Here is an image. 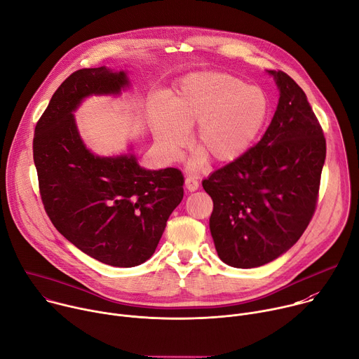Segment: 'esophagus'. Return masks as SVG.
I'll return each instance as SVG.
<instances>
[{
  "instance_id": "esophagus-1",
  "label": "esophagus",
  "mask_w": 359,
  "mask_h": 359,
  "mask_svg": "<svg viewBox=\"0 0 359 359\" xmlns=\"http://www.w3.org/2000/svg\"><path fill=\"white\" fill-rule=\"evenodd\" d=\"M184 186H186V189L189 191H196L198 189V182L196 179H193V177H186Z\"/></svg>"
}]
</instances>
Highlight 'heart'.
<instances>
[{
	"label": "heart",
	"instance_id": "heart-1",
	"mask_svg": "<svg viewBox=\"0 0 359 359\" xmlns=\"http://www.w3.org/2000/svg\"><path fill=\"white\" fill-rule=\"evenodd\" d=\"M270 115L267 95L233 75L201 72L186 76L170 102L158 99L149 108L155 142L168 158L186 146L187 130L196 126L193 144L216 165L240 161L259 140Z\"/></svg>",
	"mask_w": 359,
	"mask_h": 359
}]
</instances>
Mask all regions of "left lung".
<instances>
[{
    "label": "left lung",
    "instance_id": "1",
    "mask_svg": "<svg viewBox=\"0 0 359 359\" xmlns=\"http://www.w3.org/2000/svg\"><path fill=\"white\" fill-rule=\"evenodd\" d=\"M267 72L280 90L270 126L245 156L203 180L217 254L236 269L264 266L298 241L316 212L325 162L323 128L304 90L285 72Z\"/></svg>",
    "mask_w": 359,
    "mask_h": 359
}]
</instances>
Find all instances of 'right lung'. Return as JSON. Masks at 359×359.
Listing matches in <instances>:
<instances>
[{
	"label": "right lung",
	"instance_id": "add662e5",
	"mask_svg": "<svg viewBox=\"0 0 359 359\" xmlns=\"http://www.w3.org/2000/svg\"><path fill=\"white\" fill-rule=\"evenodd\" d=\"M125 71L85 68L55 90L34 135L43 209L55 229L92 259L135 267L151 257L183 198L179 169L146 170L133 153L102 158L85 146L74 112L92 95H121Z\"/></svg>",
	"mask_w": 359,
	"mask_h": 359
}]
</instances>
